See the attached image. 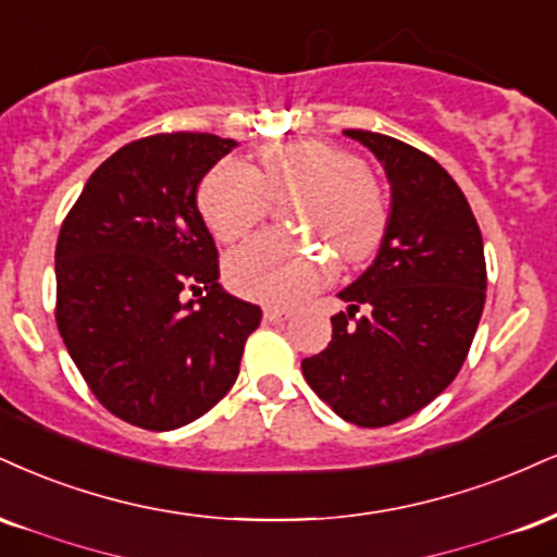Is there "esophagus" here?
Masks as SVG:
<instances>
[{
    "label": "esophagus",
    "instance_id": "1",
    "mask_svg": "<svg viewBox=\"0 0 557 557\" xmlns=\"http://www.w3.org/2000/svg\"><path fill=\"white\" fill-rule=\"evenodd\" d=\"M293 313L287 311V308H277V306H267L264 308V321H270V324H277V321H287Z\"/></svg>",
    "mask_w": 557,
    "mask_h": 557
}]
</instances>
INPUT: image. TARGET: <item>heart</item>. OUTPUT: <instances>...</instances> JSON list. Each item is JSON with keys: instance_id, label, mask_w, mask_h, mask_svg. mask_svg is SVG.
Masks as SVG:
<instances>
[{"instance_id": "heart-1", "label": "heart", "mask_w": 557, "mask_h": 557, "mask_svg": "<svg viewBox=\"0 0 557 557\" xmlns=\"http://www.w3.org/2000/svg\"><path fill=\"white\" fill-rule=\"evenodd\" d=\"M259 171L225 160L199 186V212L223 244L246 238L272 210V197L298 191L290 218L298 227L330 240L345 261H360L381 244L386 207L376 181L360 158L343 147L300 139L267 145ZM334 261L277 233L253 238L227 257V285L261 304L290 306L319 290L332 277Z\"/></svg>"}]
</instances>
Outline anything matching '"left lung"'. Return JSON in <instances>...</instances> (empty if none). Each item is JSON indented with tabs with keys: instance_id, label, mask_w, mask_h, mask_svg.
<instances>
[{
	"instance_id": "left-lung-1",
	"label": "left lung",
	"mask_w": 557,
	"mask_h": 557,
	"mask_svg": "<svg viewBox=\"0 0 557 557\" xmlns=\"http://www.w3.org/2000/svg\"><path fill=\"white\" fill-rule=\"evenodd\" d=\"M345 134L384 165L392 212L376 261L339 293L350 306L332 317V343L300 368L339 418L384 428L457 379L485 306V251L470 202L428 152L379 132Z\"/></svg>"
}]
</instances>
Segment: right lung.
Wrapping results in <instances>:
<instances>
[{
	"label": "right lung",
	"mask_w": 557,
	"mask_h": 557,
	"mask_svg": "<svg viewBox=\"0 0 557 557\" xmlns=\"http://www.w3.org/2000/svg\"><path fill=\"white\" fill-rule=\"evenodd\" d=\"M233 147L205 132L134 139L87 178L59 231V334L100 405L145 431L210 412L261 321L220 287L197 210L199 181Z\"/></svg>",
	"instance_id": "1"
}]
</instances>
